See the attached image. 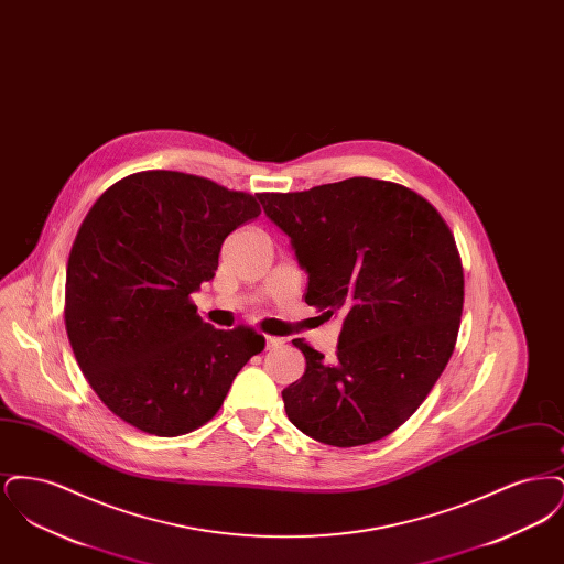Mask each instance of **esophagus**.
<instances>
[{
    "label": "esophagus",
    "mask_w": 564,
    "mask_h": 564,
    "mask_svg": "<svg viewBox=\"0 0 564 564\" xmlns=\"http://www.w3.org/2000/svg\"><path fill=\"white\" fill-rule=\"evenodd\" d=\"M283 345V340L281 338H276V336H267V349H276V347H281Z\"/></svg>",
    "instance_id": "1"
}]
</instances>
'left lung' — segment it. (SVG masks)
<instances>
[{"label": "left lung", "mask_w": 564, "mask_h": 564, "mask_svg": "<svg viewBox=\"0 0 564 564\" xmlns=\"http://www.w3.org/2000/svg\"><path fill=\"white\" fill-rule=\"evenodd\" d=\"M256 196L308 274L306 304L343 317L334 359L295 338L306 372L281 393L288 419L338 448L382 440L455 350L463 269L451 228L416 192L370 177Z\"/></svg>", "instance_id": "left-lung-1"}]
</instances>
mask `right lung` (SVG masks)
I'll list each match as a JSON object with an SVG mask.
<instances>
[{
    "label": "right lung",
    "mask_w": 564,
    "mask_h": 564,
    "mask_svg": "<svg viewBox=\"0 0 564 564\" xmlns=\"http://www.w3.org/2000/svg\"><path fill=\"white\" fill-rule=\"evenodd\" d=\"M258 215L247 192L141 171L84 217L67 262L65 327L88 384L124 423L161 437L203 427L264 350L251 327L215 329L189 302L214 279L224 239Z\"/></svg>",
    "instance_id": "1"
}]
</instances>
